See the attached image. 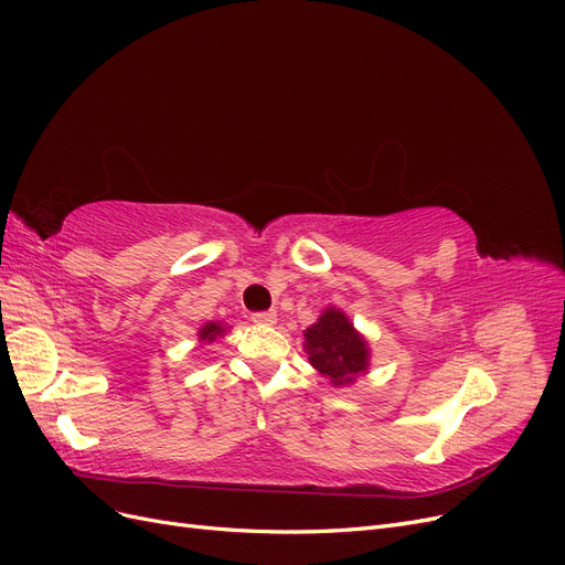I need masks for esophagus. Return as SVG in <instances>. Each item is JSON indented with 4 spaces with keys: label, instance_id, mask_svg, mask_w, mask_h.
Segmentation results:
<instances>
[{
    "label": "esophagus",
    "instance_id": "1",
    "mask_svg": "<svg viewBox=\"0 0 565 565\" xmlns=\"http://www.w3.org/2000/svg\"><path fill=\"white\" fill-rule=\"evenodd\" d=\"M278 313L276 311H264V313H252V322L256 324H276Z\"/></svg>",
    "mask_w": 565,
    "mask_h": 565
}]
</instances>
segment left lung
Masks as SVG:
<instances>
[{"label":"left lung","instance_id":"8db88e82","mask_svg":"<svg viewBox=\"0 0 565 565\" xmlns=\"http://www.w3.org/2000/svg\"><path fill=\"white\" fill-rule=\"evenodd\" d=\"M303 351L309 363L337 388L355 384L370 370V341L337 306L322 309L320 318L306 328Z\"/></svg>","mask_w":565,"mask_h":565}]
</instances>
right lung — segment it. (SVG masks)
<instances>
[{
  "label": "right lung",
  "mask_w": 565,
  "mask_h": 565,
  "mask_svg": "<svg viewBox=\"0 0 565 565\" xmlns=\"http://www.w3.org/2000/svg\"><path fill=\"white\" fill-rule=\"evenodd\" d=\"M231 328L226 322H221V320H210V322H204V324H200L198 328V344L200 347H207V344H212V341H216V339H221L224 337L226 332H228Z\"/></svg>",
  "instance_id": "obj_1"
}]
</instances>
